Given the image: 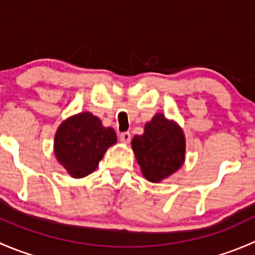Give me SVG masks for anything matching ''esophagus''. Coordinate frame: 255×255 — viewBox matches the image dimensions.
<instances>
[{
	"instance_id": "1",
	"label": "esophagus",
	"mask_w": 255,
	"mask_h": 255,
	"mask_svg": "<svg viewBox=\"0 0 255 255\" xmlns=\"http://www.w3.org/2000/svg\"><path fill=\"white\" fill-rule=\"evenodd\" d=\"M120 140L122 143H129L130 142V133L129 132H123L120 134Z\"/></svg>"
}]
</instances>
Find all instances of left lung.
I'll use <instances>...</instances> for the list:
<instances>
[{
	"label": "left lung",
	"instance_id": "obj_1",
	"mask_svg": "<svg viewBox=\"0 0 255 255\" xmlns=\"http://www.w3.org/2000/svg\"><path fill=\"white\" fill-rule=\"evenodd\" d=\"M132 148L144 177L151 182L175 173L185 159V137L181 128L161 113L146 123L142 135L133 138Z\"/></svg>",
	"mask_w": 255,
	"mask_h": 255
}]
</instances>
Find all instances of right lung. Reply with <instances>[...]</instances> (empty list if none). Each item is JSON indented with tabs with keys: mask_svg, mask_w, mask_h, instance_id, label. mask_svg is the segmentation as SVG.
Instances as JSON below:
<instances>
[{
	"mask_svg": "<svg viewBox=\"0 0 255 255\" xmlns=\"http://www.w3.org/2000/svg\"><path fill=\"white\" fill-rule=\"evenodd\" d=\"M117 142L112 128L90 112L80 113L61 123L55 134L54 151L59 163L73 177L91 174L107 148Z\"/></svg>",
	"mask_w": 255,
	"mask_h": 255,
	"instance_id": "obj_1",
	"label": "right lung"
}]
</instances>
